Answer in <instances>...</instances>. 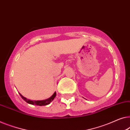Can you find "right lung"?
Segmentation results:
<instances>
[{
    "mask_svg": "<svg viewBox=\"0 0 130 130\" xmlns=\"http://www.w3.org/2000/svg\"><path fill=\"white\" fill-rule=\"evenodd\" d=\"M19 94L21 97L23 99L24 101H26V103H29V104H32V105H36V106H46V105L49 104L53 100L54 97H56V93L55 92L52 97H50L49 99L44 100H41V101H35V100H30L27 99L26 98L24 97L23 95H21V94L19 93Z\"/></svg>",
    "mask_w": 130,
    "mask_h": 130,
    "instance_id": "obj_1",
    "label": "right lung"
}]
</instances>
